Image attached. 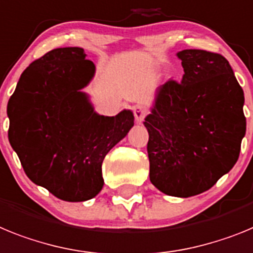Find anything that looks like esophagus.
Wrapping results in <instances>:
<instances>
[{
	"mask_svg": "<svg viewBox=\"0 0 253 253\" xmlns=\"http://www.w3.org/2000/svg\"><path fill=\"white\" fill-rule=\"evenodd\" d=\"M133 114H135V120L137 124H141L142 121H144L145 116H146V109L141 105H136L135 108H133Z\"/></svg>",
	"mask_w": 253,
	"mask_h": 253,
	"instance_id": "1",
	"label": "esophagus"
}]
</instances>
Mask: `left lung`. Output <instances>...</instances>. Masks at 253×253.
<instances>
[{
    "mask_svg": "<svg viewBox=\"0 0 253 253\" xmlns=\"http://www.w3.org/2000/svg\"><path fill=\"white\" fill-rule=\"evenodd\" d=\"M177 57L183 78L158 87L144 126L151 183L169 196L191 197L237 163L246 135L245 94L220 54L184 49Z\"/></svg>",
    "mask_w": 253,
    "mask_h": 253,
    "instance_id": "obj_1",
    "label": "left lung"
}]
</instances>
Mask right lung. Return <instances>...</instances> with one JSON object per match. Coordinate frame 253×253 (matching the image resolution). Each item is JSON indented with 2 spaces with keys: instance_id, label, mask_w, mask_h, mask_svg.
Instances as JSON below:
<instances>
[{
  "instance_id": "1",
  "label": "right lung",
  "mask_w": 253,
  "mask_h": 253,
  "mask_svg": "<svg viewBox=\"0 0 253 253\" xmlns=\"http://www.w3.org/2000/svg\"><path fill=\"white\" fill-rule=\"evenodd\" d=\"M95 65L79 47L56 48L21 74L7 103L8 141L32 182L80 203L102 191V164L133 126L124 109L103 116L83 91Z\"/></svg>"
}]
</instances>
